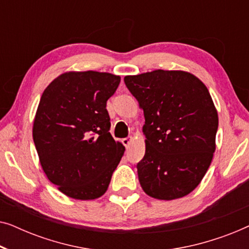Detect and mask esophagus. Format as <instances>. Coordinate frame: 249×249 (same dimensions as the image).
Returning a JSON list of instances; mask_svg holds the SVG:
<instances>
[{"instance_id": "1", "label": "esophagus", "mask_w": 249, "mask_h": 249, "mask_svg": "<svg viewBox=\"0 0 249 249\" xmlns=\"http://www.w3.org/2000/svg\"><path fill=\"white\" fill-rule=\"evenodd\" d=\"M131 142H132V137H127V138L122 139V144L125 146V148L129 147V145L131 144Z\"/></svg>"}]
</instances>
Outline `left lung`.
I'll use <instances>...</instances> for the list:
<instances>
[{
    "mask_svg": "<svg viewBox=\"0 0 249 249\" xmlns=\"http://www.w3.org/2000/svg\"><path fill=\"white\" fill-rule=\"evenodd\" d=\"M144 111L145 155L138 179L153 198L172 200L199 185L215 152L219 117L210 91L193 73L154 70L125 76Z\"/></svg>",
    "mask_w": 249,
    "mask_h": 249,
    "instance_id": "8db88e82",
    "label": "left lung"
}]
</instances>
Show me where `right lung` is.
Instances as JSON below:
<instances>
[{
  "label": "right lung",
  "mask_w": 249,
  "mask_h": 249,
  "mask_svg": "<svg viewBox=\"0 0 249 249\" xmlns=\"http://www.w3.org/2000/svg\"><path fill=\"white\" fill-rule=\"evenodd\" d=\"M120 76L67 71L43 91L33 138L47 179L64 195L90 200L104 195L124 146L110 134L107 102Z\"/></svg>",
  "instance_id": "right-lung-1"
}]
</instances>
